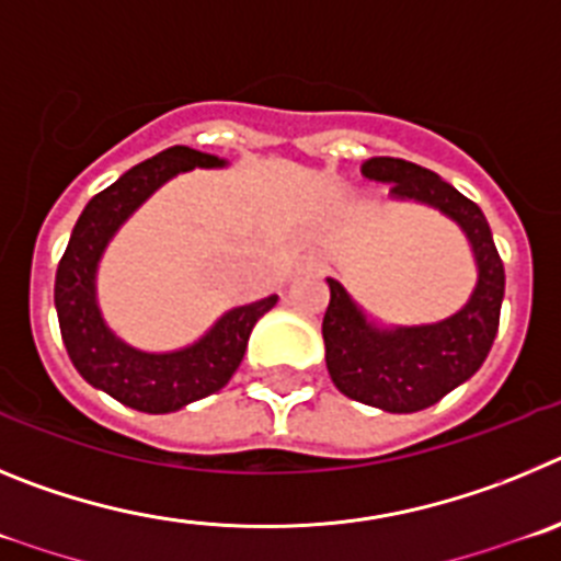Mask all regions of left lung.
Segmentation results:
<instances>
[{
    "label": "left lung",
    "instance_id": "1",
    "mask_svg": "<svg viewBox=\"0 0 561 561\" xmlns=\"http://www.w3.org/2000/svg\"><path fill=\"white\" fill-rule=\"evenodd\" d=\"M360 173L388 181L397 198H413L442 209L467 231L478 260V287L467 307L442 324L411 330L380 332L368 327L346 290L335 279H327L330 305L321 332L335 388L363 405L413 413L436 405L444 393L469 380L486 360L501 324L506 271L481 206L433 170L405 159L375 156L363 161Z\"/></svg>",
    "mask_w": 561,
    "mask_h": 561
}]
</instances>
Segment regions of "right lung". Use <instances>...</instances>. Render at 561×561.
<instances>
[{"instance_id":"obj_1","label":"right lung","mask_w":561,"mask_h":561,"mask_svg":"<svg viewBox=\"0 0 561 561\" xmlns=\"http://www.w3.org/2000/svg\"><path fill=\"white\" fill-rule=\"evenodd\" d=\"M218 156L175 148L130 168L128 173L85 204L55 274V310L69 360L85 382L111 393L123 405L142 413H170L220 391L249 346L260 316L276 305V296L234 307L209 335L170 355H148L125 346L105 330L94 301V268L108 237L136 206L175 173L193 168H218Z\"/></svg>"}]
</instances>
